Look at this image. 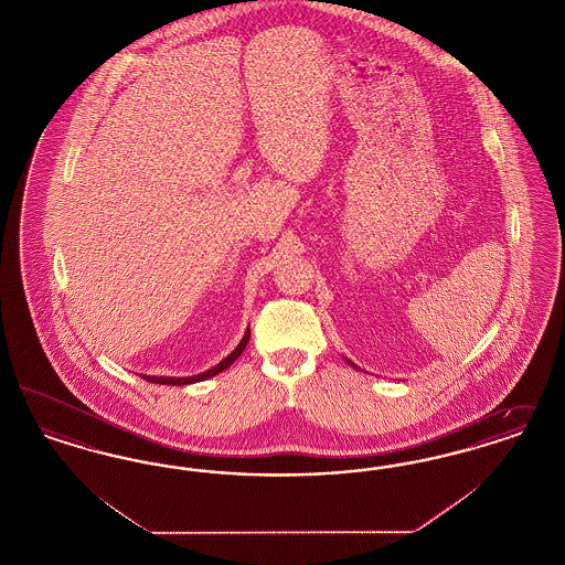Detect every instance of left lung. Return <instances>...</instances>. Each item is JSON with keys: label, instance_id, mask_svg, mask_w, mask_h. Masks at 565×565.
<instances>
[{"label": "left lung", "instance_id": "left-lung-1", "mask_svg": "<svg viewBox=\"0 0 565 565\" xmlns=\"http://www.w3.org/2000/svg\"><path fill=\"white\" fill-rule=\"evenodd\" d=\"M348 364H351V366H353V369H358V366H355V364H353V362H350V360H348Z\"/></svg>", "mask_w": 565, "mask_h": 565}]
</instances>
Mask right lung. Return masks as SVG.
Masks as SVG:
<instances>
[{"label":"right lung","instance_id":"1","mask_svg":"<svg viewBox=\"0 0 565 565\" xmlns=\"http://www.w3.org/2000/svg\"><path fill=\"white\" fill-rule=\"evenodd\" d=\"M247 341H249V328L245 330V334H243L242 343L235 348V350L231 351L222 362H217L214 369H210V371H205V373H201V375H192V376H152V375H141L146 381H150V383H161V385H190V383H196V381H205V379H210V376H215L217 373H222V371H226L239 355H242L243 350H245V345H247Z\"/></svg>","mask_w":565,"mask_h":565}]
</instances>
